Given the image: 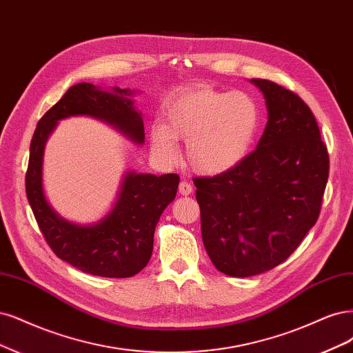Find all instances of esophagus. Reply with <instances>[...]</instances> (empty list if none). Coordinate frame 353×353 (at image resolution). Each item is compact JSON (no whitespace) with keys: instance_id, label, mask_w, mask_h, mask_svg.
I'll return each instance as SVG.
<instances>
[{"instance_id":"1","label":"esophagus","mask_w":353,"mask_h":353,"mask_svg":"<svg viewBox=\"0 0 353 353\" xmlns=\"http://www.w3.org/2000/svg\"><path fill=\"white\" fill-rule=\"evenodd\" d=\"M178 191H179V194H182V196H190V194L192 192V185L187 181H182L178 187Z\"/></svg>"}]
</instances>
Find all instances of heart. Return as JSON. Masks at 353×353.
Returning <instances> with one entry per match:
<instances>
[{
	"label": "heart",
	"mask_w": 353,
	"mask_h": 353,
	"mask_svg": "<svg viewBox=\"0 0 353 353\" xmlns=\"http://www.w3.org/2000/svg\"><path fill=\"white\" fill-rule=\"evenodd\" d=\"M165 124L150 130L153 149L168 162L178 159V140L201 175H221L248 156L259 134L261 112L250 93L200 89L168 105Z\"/></svg>",
	"instance_id": "b5f03b06"
}]
</instances>
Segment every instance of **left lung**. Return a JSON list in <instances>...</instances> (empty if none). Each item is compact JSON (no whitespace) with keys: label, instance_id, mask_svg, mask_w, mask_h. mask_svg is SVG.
Here are the masks:
<instances>
[{"label":"left lung","instance_id":"obj_1","mask_svg":"<svg viewBox=\"0 0 353 353\" xmlns=\"http://www.w3.org/2000/svg\"><path fill=\"white\" fill-rule=\"evenodd\" d=\"M264 94L267 124L244 161L196 178L205 251L219 272L248 277L274 269L315 225L329 178V153L298 94L251 79Z\"/></svg>","mask_w":353,"mask_h":353}]
</instances>
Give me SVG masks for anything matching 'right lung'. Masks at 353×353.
Returning <instances> with one entry per match:
<instances>
[{"mask_svg":"<svg viewBox=\"0 0 353 353\" xmlns=\"http://www.w3.org/2000/svg\"><path fill=\"white\" fill-rule=\"evenodd\" d=\"M134 90H103L79 83L48 111L36 125L30 143L26 194L42 234L61 260L101 277H131L148 265L154 228L179 184L176 174L153 175L128 171L121 179L112 209L92 225L61 217L43 191V154L48 139L61 119L92 117L111 125L132 143H144V125L131 96Z\"/></svg>","mask_w":353,"mask_h":353,"instance_id":"add662e5","label":"right lung"}]
</instances>
